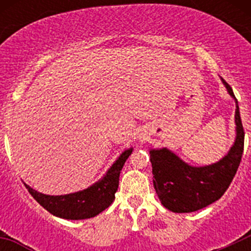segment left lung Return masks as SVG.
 <instances>
[{"mask_svg":"<svg viewBox=\"0 0 251 251\" xmlns=\"http://www.w3.org/2000/svg\"><path fill=\"white\" fill-rule=\"evenodd\" d=\"M226 89L235 98L231 86L223 79ZM235 123L236 141L227 156L205 167H191L166 150L151 151L153 186L162 205L174 212H194L215 202L229 188L240 165L244 151V132L238 99Z\"/></svg>","mask_w":251,"mask_h":251,"instance_id":"left-lung-1","label":"left lung"}]
</instances>
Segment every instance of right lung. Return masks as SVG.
<instances>
[{
    "label": "right lung",
    "instance_id": "1",
    "mask_svg": "<svg viewBox=\"0 0 251 251\" xmlns=\"http://www.w3.org/2000/svg\"><path fill=\"white\" fill-rule=\"evenodd\" d=\"M130 153L132 148L124 151L106 172L105 177L84 191L61 196H49L35 191L26 183L25 186L31 196L55 216L68 220H83L94 217L109 207L115 199V192L119 185V174Z\"/></svg>",
    "mask_w": 251,
    "mask_h": 251
}]
</instances>
